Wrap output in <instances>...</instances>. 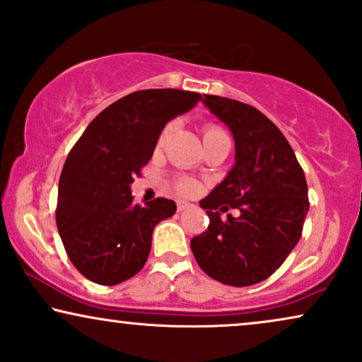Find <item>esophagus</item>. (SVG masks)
<instances>
[{
    "instance_id": "obj_1",
    "label": "esophagus",
    "mask_w": 362,
    "mask_h": 362,
    "mask_svg": "<svg viewBox=\"0 0 362 362\" xmlns=\"http://www.w3.org/2000/svg\"><path fill=\"white\" fill-rule=\"evenodd\" d=\"M189 207H190V204H187V202H178L177 204L178 212H182V210H185V209H189Z\"/></svg>"
}]
</instances>
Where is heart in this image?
I'll return each mask as SVG.
<instances>
[{
    "label": "heart",
    "instance_id": "b5f03b06",
    "mask_svg": "<svg viewBox=\"0 0 362 362\" xmlns=\"http://www.w3.org/2000/svg\"><path fill=\"white\" fill-rule=\"evenodd\" d=\"M170 132H172V125H167L162 132H160L158 140H157L158 148L165 145L168 136H170ZM221 135H226V132H223L222 128H218L215 125H207L204 128V141H209V140L215 139V136H221ZM175 190L182 195H192L197 190V185L192 178H178V180L175 182Z\"/></svg>",
    "mask_w": 362,
    "mask_h": 362
}]
</instances>
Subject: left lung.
I'll list each match as a JSON object with an SVG mask.
<instances>
[{
  "mask_svg": "<svg viewBox=\"0 0 362 362\" xmlns=\"http://www.w3.org/2000/svg\"><path fill=\"white\" fill-rule=\"evenodd\" d=\"M204 103L230 128L235 165L200 200L210 223L190 249L209 277L252 286L272 276L303 235L308 182L289 141L257 108L215 95H205ZM228 208L239 209L240 217L223 221Z\"/></svg>",
  "mask_w": 362,
  "mask_h": 362,
  "instance_id": "obj_1",
  "label": "left lung"
}]
</instances>
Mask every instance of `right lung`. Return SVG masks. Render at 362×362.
I'll use <instances>...</instances> for the list:
<instances>
[{"instance_id":"add662e5","label":"right lung","mask_w":362,"mask_h":362,"mask_svg":"<svg viewBox=\"0 0 362 362\" xmlns=\"http://www.w3.org/2000/svg\"><path fill=\"white\" fill-rule=\"evenodd\" d=\"M202 95L158 88L127 95L98 113L68 153L58 184L57 227L71 264L91 282L117 286L147 262L153 228L173 200L134 202V177L152 158L167 122Z\"/></svg>"}]
</instances>
